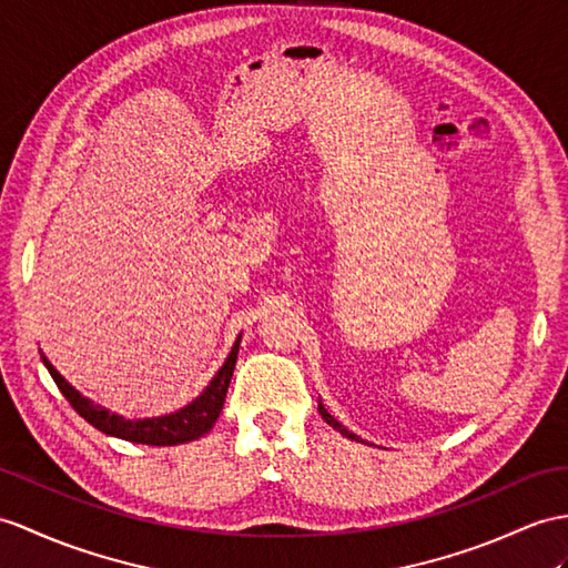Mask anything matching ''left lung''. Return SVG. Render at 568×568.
Segmentation results:
<instances>
[{"label": "left lung", "instance_id": "obj_1", "mask_svg": "<svg viewBox=\"0 0 568 568\" xmlns=\"http://www.w3.org/2000/svg\"><path fill=\"white\" fill-rule=\"evenodd\" d=\"M317 409H321V414H323V419H325V422H327V424H329L332 428H335V432H339L342 436H347V438H352V440H358V444H366V440H364V438H358V436H356V434H352V432H349V428H347V426H344L342 422H337L335 417H332V414H329V412H327V409L323 407V403H317Z\"/></svg>", "mask_w": 568, "mask_h": 568}]
</instances>
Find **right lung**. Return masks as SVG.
Segmentation results:
<instances>
[{"instance_id":"1","label":"right lung","mask_w":568,"mask_h":568,"mask_svg":"<svg viewBox=\"0 0 568 568\" xmlns=\"http://www.w3.org/2000/svg\"><path fill=\"white\" fill-rule=\"evenodd\" d=\"M239 347H241V335L236 337V342H233L226 362L221 364V368L214 373L210 385H206V388L192 399V403H187L185 407H180L175 412L159 414V417H144V419H128L118 412H110L103 405L93 403V399L81 395L74 385L48 362V356L43 352H40V358H43L45 368L50 371L52 381L58 383L62 395L69 399V405L79 412V417H84L91 426L99 428V432L122 440H132V444L178 446V444H190V440L202 438L219 419L221 409H224V399L229 393L233 368H236Z\"/></svg>"}]
</instances>
